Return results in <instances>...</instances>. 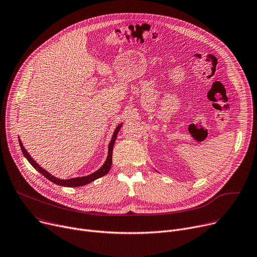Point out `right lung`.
<instances>
[{"mask_svg": "<svg viewBox=\"0 0 257 257\" xmlns=\"http://www.w3.org/2000/svg\"><path fill=\"white\" fill-rule=\"evenodd\" d=\"M121 125H122V123L118 124V125L116 126L114 133H113V136H112V138H111V141H110L109 147H108V155H107V159H106L105 163L103 164V166H102L100 169H98V170H96L95 172H93V173H91V174H89V175H87V176L76 177V178H71V179H60V178H56V177L52 176L50 173H48L46 170H44L43 168H41L40 166H39V165L32 159V156H31V155L28 153V151L25 149V147H24V145H23V143H22L21 140H19V145H21L23 154L25 155V157L28 160V162H29L39 173H41L44 177H46V178H47L48 180H50V181L53 182L54 184H57V185H60V186H66V187L83 186V185H86V184L91 183L92 181H94V180H96V179H98V178H101V177L105 176V175L109 172V170H110V168H111V166H112V151H113V146H114V143H115V140H116L117 134H118V132H119Z\"/></svg>", "mask_w": 257, "mask_h": 257, "instance_id": "1", "label": "right lung"}]
</instances>
